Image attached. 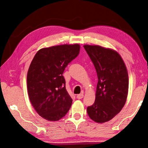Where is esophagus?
Here are the masks:
<instances>
[{"label":"esophagus","mask_w":148,"mask_h":148,"mask_svg":"<svg viewBox=\"0 0 148 148\" xmlns=\"http://www.w3.org/2000/svg\"><path fill=\"white\" fill-rule=\"evenodd\" d=\"M76 97H77V99H82V98H83V97H84V94H83V93H81V94L77 95V96H76Z\"/></svg>","instance_id":"obj_1"}]
</instances>
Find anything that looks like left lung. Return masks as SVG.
Segmentation results:
<instances>
[{"instance_id": "left-lung-1", "label": "left lung", "mask_w": 148, "mask_h": 148, "mask_svg": "<svg viewBox=\"0 0 148 148\" xmlns=\"http://www.w3.org/2000/svg\"><path fill=\"white\" fill-rule=\"evenodd\" d=\"M96 69L97 83L95 101L87 108L92 121L102 123L111 120L126 102L129 90L128 72L116 51L97 45H84Z\"/></svg>"}]
</instances>
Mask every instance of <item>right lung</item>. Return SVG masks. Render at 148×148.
<instances>
[{
    "instance_id": "1",
    "label": "right lung",
    "mask_w": 148,
    "mask_h": 148,
    "mask_svg": "<svg viewBox=\"0 0 148 148\" xmlns=\"http://www.w3.org/2000/svg\"><path fill=\"white\" fill-rule=\"evenodd\" d=\"M79 50L78 44L44 47L30 64L27 77L29 100L37 113L47 121H59L71 108L72 99L62 74Z\"/></svg>"
}]
</instances>
